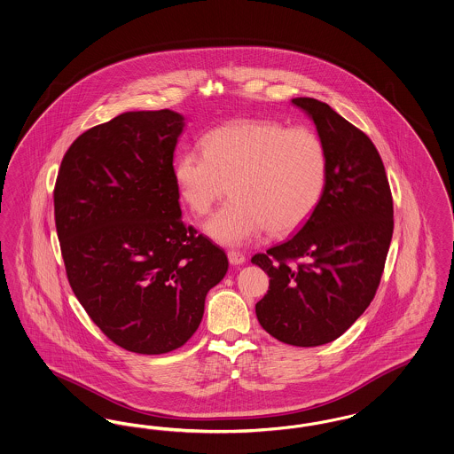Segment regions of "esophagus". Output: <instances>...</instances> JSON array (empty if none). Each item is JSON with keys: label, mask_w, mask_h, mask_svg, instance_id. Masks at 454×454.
Instances as JSON below:
<instances>
[{"label": "esophagus", "mask_w": 454, "mask_h": 454, "mask_svg": "<svg viewBox=\"0 0 454 454\" xmlns=\"http://www.w3.org/2000/svg\"><path fill=\"white\" fill-rule=\"evenodd\" d=\"M228 260H230V263L231 265H241V263H245V254H239V252H236V250H230L228 252Z\"/></svg>", "instance_id": "1"}]
</instances>
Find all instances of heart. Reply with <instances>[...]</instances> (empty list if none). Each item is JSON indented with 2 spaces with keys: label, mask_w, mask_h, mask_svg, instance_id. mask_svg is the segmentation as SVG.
Instances as JSON below:
<instances>
[{
  "label": "heart",
  "mask_w": 454,
  "mask_h": 454,
  "mask_svg": "<svg viewBox=\"0 0 454 454\" xmlns=\"http://www.w3.org/2000/svg\"><path fill=\"white\" fill-rule=\"evenodd\" d=\"M202 148H187L174 179L189 209L204 216L230 189L233 200L207 221V233L241 245L265 230L289 235L314 215L327 181L326 146L308 127L236 120L211 128Z\"/></svg>",
  "instance_id": "heart-1"
}]
</instances>
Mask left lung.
<instances>
[{
    "label": "left lung",
    "mask_w": 454,
    "mask_h": 454,
    "mask_svg": "<svg viewBox=\"0 0 454 454\" xmlns=\"http://www.w3.org/2000/svg\"><path fill=\"white\" fill-rule=\"evenodd\" d=\"M326 146L327 181L314 215L252 263L269 273L258 323L286 345L334 341L373 301L394 233V200L373 142L326 103L295 98Z\"/></svg>",
    "instance_id": "obj_1"
}]
</instances>
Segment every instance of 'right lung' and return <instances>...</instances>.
Here are the masks:
<instances>
[{
    "mask_svg": "<svg viewBox=\"0 0 454 454\" xmlns=\"http://www.w3.org/2000/svg\"><path fill=\"white\" fill-rule=\"evenodd\" d=\"M184 118L128 111L79 135L54 187L67 280L106 338L162 355L200 327L228 256L182 221L174 150Z\"/></svg>",
    "mask_w": 454,
    "mask_h": 454,
    "instance_id": "obj_1",
    "label": "right lung"
}]
</instances>
